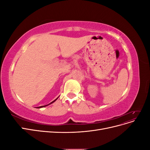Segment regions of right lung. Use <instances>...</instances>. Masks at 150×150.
Returning a JSON list of instances; mask_svg holds the SVG:
<instances>
[{
	"label": "right lung",
	"mask_w": 150,
	"mask_h": 150,
	"mask_svg": "<svg viewBox=\"0 0 150 150\" xmlns=\"http://www.w3.org/2000/svg\"><path fill=\"white\" fill-rule=\"evenodd\" d=\"M59 98V97H58ZM57 99H55V100H54L53 101H52L51 103H49V104H47V105H44V106H39V107H38L37 108H44V107H46V106H48V105H49V104H52V103H53L54 102H55L56 100H57Z\"/></svg>",
	"instance_id": "right-lung-1"
}]
</instances>
